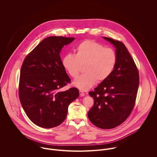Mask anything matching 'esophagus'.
<instances>
[{
    "instance_id": "esophagus-1",
    "label": "esophagus",
    "mask_w": 157,
    "mask_h": 157,
    "mask_svg": "<svg viewBox=\"0 0 157 157\" xmlns=\"http://www.w3.org/2000/svg\"><path fill=\"white\" fill-rule=\"evenodd\" d=\"M79 95H80V96H84V95H85V94H84V93H83L82 91H79Z\"/></svg>"
}]
</instances>
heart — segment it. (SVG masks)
<instances>
[{"mask_svg": "<svg viewBox=\"0 0 157 157\" xmlns=\"http://www.w3.org/2000/svg\"><path fill=\"white\" fill-rule=\"evenodd\" d=\"M117 60L115 50L106 48L93 40L81 42L75 49V55L68 53L62 60L65 70L76 78L84 66V73L74 82L75 86L82 91L90 89L96 82H102L113 73Z\"/></svg>", "mask_w": 157, "mask_h": 157, "instance_id": "1", "label": "heart"}]
</instances>
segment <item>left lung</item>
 Returning <instances> with one entry per match:
<instances>
[{
    "mask_svg": "<svg viewBox=\"0 0 157 157\" xmlns=\"http://www.w3.org/2000/svg\"><path fill=\"white\" fill-rule=\"evenodd\" d=\"M103 38L116 47L117 63L111 75L89 93L94 99V105L87 115L95 126L110 129L120 125L131 114L138 92L139 74L124 44Z\"/></svg>",
    "mask_w": 157,
    "mask_h": 157,
    "instance_id": "left-lung-1",
    "label": "left lung"
}]
</instances>
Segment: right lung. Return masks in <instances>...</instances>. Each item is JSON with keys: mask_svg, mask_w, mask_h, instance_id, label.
<instances>
[{"mask_svg": "<svg viewBox=\"0 0 157 157\" xmlns=\"http://www.w3.org/2000/svg\"><path fill=\"white\" fill-rule=\"evenodd\" d=\"M75 39L56 36L44 38L21 65L19 99L28 117L39 127L48 128L60 125L67 116L68 105L79 96L76 87L61 91L71 79L59 53Z\"/></svg>", "mask_w": 157, "mask_h": 157, "instance_id": "add662e5", "label": "right lung"}]
</instances>
